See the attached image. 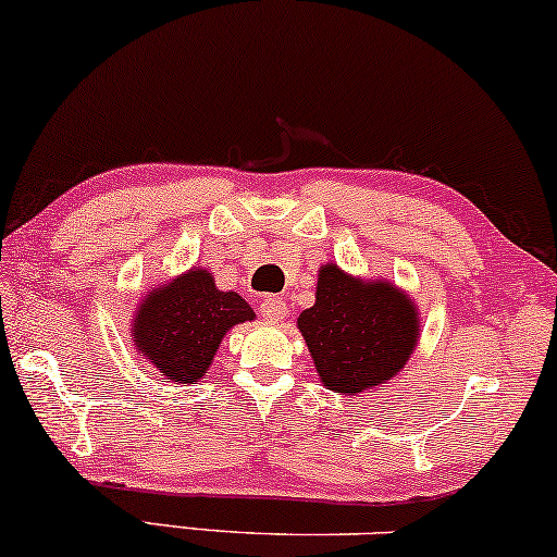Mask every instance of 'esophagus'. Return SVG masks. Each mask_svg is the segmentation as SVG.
I'll list each match as a JSON object with an SVG mask.
<instances>
[{"label": "esophagus", "mask_w": 557, "mask_h": 557, "mask_svg": "<svg viewBox=\"0 0 557 557\" xmlns=\"http://www.w3.org/2000/svg\"><path fill=\"white\" fill-rule=\"evenodd\" d=\"M259 311H262L267 321H283L287 315V306L283 298H277V295H267V298L259 302Z\"/></svg>", "instance_id": "esophagus-1"}]
</instances>
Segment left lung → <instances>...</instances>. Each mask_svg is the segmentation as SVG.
<instances>
[{"label": "left lung", "instance_id": "obj_1", "mask_svg": "<svg viewBox=\"0 0 557 557\" xmlns=\"http://www.w3.org/2000/svg\"><path fill=\"white\" fill-rule=\"evenodd\" d=\"M298 329L321 383L339 396L396 377L419 344V313L404 290L351 277L331 262L319 270L315 302Z\"/></svg>", "mask_w": 557, "mask_h": 557}]
</instances>
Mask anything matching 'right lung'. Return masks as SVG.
Returning <instances> with one entry per match:
<instances>
[{
  "mask_svg": "<svg viewBox=\"0 0 557 557\" xmlns=\"http://www.w3.org/2000/svg\"><path fill=\"white\" fill-rule=\"evenodd\" d=\"M251 319L255 311L242 295L218 290L213 274L195 267L146 295L131 336L166 383H197L213 364L226 331Z\"/></svg>",
  "mask_w": 557,
  "mask_h": 557,
  "instance_id": "obj_1",
  "label": "right lung"
}]
</instances>
